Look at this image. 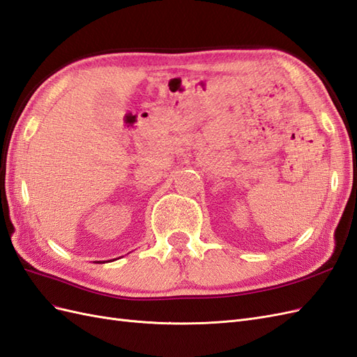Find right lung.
Here are the masks:
<instances>
[{
  "label": "right lung",
  "mask_w": 357,
  "mask_h": 357,
  "mask_svg": "<svg viewBox=\"0 0 357 357\" xmlns=\"http://www.w3.org/2000/svg\"><path fill=\"white\" fill-rule=\"evenodd\" d=\"M98 262H99V261H98ZM104 262H105V261H102V262H100V264H104Z\"/></svg>",
  "instance_id": "add662e5"
}]
</instances>
